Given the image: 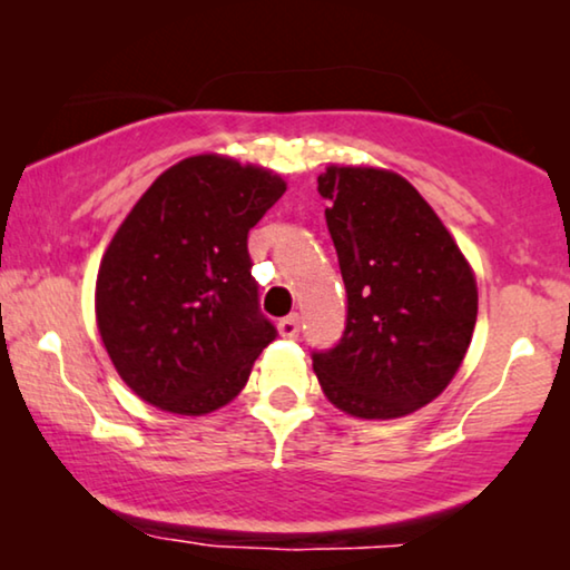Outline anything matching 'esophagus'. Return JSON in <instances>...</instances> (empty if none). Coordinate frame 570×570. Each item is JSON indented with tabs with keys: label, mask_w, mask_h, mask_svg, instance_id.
I'll return each instance as SVG.
<instances>
[{
	"label": "esophagus",
	"mask_w": 570,
	"mask_h": 570,
	"mask_svg": "<svg viewBox=\"0 0 570 570\" xmlns=\"http://www.w3.org/2000/svg\"><path fill=\"white\" fill-rule=\"evenodd\" d=\"M277 330H279V334H283V337L295 340V337H298V332H301V316L298 314H291V316L279 318Z\"/></svg>",
	"instance_id": "obj_1"
}]
</instances>
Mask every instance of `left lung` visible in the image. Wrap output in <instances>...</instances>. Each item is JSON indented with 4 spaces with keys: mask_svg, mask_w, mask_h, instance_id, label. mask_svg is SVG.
I'll list each match as a JSON object with an SVG mask.
<instances>
[{
    "mask_svg": "<svg viewBox=\"0 0 570 570\" xmlns=\"http://www.w3.org/2000/svg\"><path fill=\"white\" fill-rule=\"evenodd\" d=\"M326 228L347 291L340 342L311 361L332 404L389 420L433 402L462 365L478 285L439 215L402 176L326 168Z\"/></svg>",
    "mask_w": 570,
    "mask_h": 570,
    "instance_id": "obj_1",
    "label": "left lung"
}]
</instances>
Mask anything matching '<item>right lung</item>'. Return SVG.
<instances>
[{"label":"right lung","mask_w":570,"mask_h":570,"mask_svg":"<svg viewBox=\"0 0 570 570\" xmlns=\"http://www.w3.org/2000/svg\"><path fill=\"white\" fill-rule=\"evenodd\" d=\"M285 194L269 170L197 155L155 178L100 262L96 316L145 402L205 415L236 396L277 337L259 308L248 230Z\"/></svg>","instance_id":"obj_1"}]
</instances>
